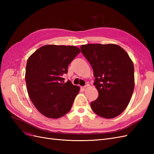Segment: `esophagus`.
Instances as JSON below:
<instances>
[{
	"instance_id": "1",
	"label": "esophagus",
	"mask_w": 154,
	"mask_h": 154,
	"mask_svg": "<svg viewBox=\"0 0 154 154\" xmlns=\"http://www.w3.org/2000/svg\"><path fill=\"white\" fill-rule=\"evenodd\" d=\"M82 88L83 91H86V90H87V85H85V86H84V87H82Z\"/></svg>"
}]
</instances>
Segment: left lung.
Returning a JSON list of instances; mask_svg holds the SVG:
<instances>
[{"label": "left lung", "mask_w": 154, "mask_h": 154, "mask_svg": "<svg viewBox=\"0 0 154 154\" xmlns=\"http://www.w3.org/2000/svg\"><path fill=\"white\" fill-rule=\"evenodd\" d=\"M94 71L97 98L91 103L100 117H117L127 108L134 89V63L119 45L88 44L80 47Z\"/></svg>", "instance_id": "obj_1"}]
</instances>
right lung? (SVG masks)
<instances>
[{"label":"right lung","mask_w":154,"mask_h":154,"mask_svg":"<svg viewBox=\"0 0 154 154\" xmlns=\"http://www.w3.org/2000/svg\"><path fill=\"white\" fill-rule=\"evenodd\" d=\"M81 52L76 46L45 45L27 60V91L35 106L49 118L57 119L71 110L80 87L64 83L69 63Z\"/></svg>","instance_id":"obj_1"}]
</instances>
